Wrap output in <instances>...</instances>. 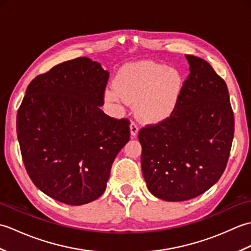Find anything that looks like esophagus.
<instances>
[{
	"mask_svg": "<svg viewBox=\"0 0 251 251\" xmlns=\"http://www.w3.org/2000/svg\"><path fill=\"white\" fill-rule=\"evenodd\" d=\"M129 128H130V135L132 137H136L137 134H138V131H139V128H138L137 124H135L134 122H131L130 125H129Z\"/></svg>",
	"mask_w": 251,
	"mask_h": 251,
	"instance_id": "esophagus-1",
	"label": "esophagus"
}]
</instances>
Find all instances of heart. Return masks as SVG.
<instances>
[{
	"label": "heart",
	"instance_id": "heart-1",
	"mask_svg": "<svg viewBox=\"0 0 251 251\" xmlns=\"http://www.w3.org/2000/svg\"><path fill=\"white\" fill-rule=\"evenodd\" d=\"M183 76L177 69L151 60L122 67L114 89L105 93L109 102L136 103V112L148 122L166 119L175 111L183 89Z\"/></svg>",
	"mask_w": 251,
	"mask_h": 251
}]
</instances>
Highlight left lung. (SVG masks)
Here are the masks:
<instances>
[{
  "instance_id": "obj_1",
  "label": "left lung",
  "mask_w": 251,
  "mask_h": 251,
  "mask_svg": "<svg viewBox=\"0 0 251 251\" xmlns=\"http://www.w3.org/2000/svg\"><path fill=\"white\" fill-rule=\"evenodd\" d=\"M190 74L170 117L139 131L149 191L167 201H188L225 172L234 136L226 82L201 58L185 55Z\"/></svg>"
}]
</instances>
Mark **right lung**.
<instances>
[{
  "mask_svg": "<svg viewBox=\"0 0 251 251\" xmlns=\"http://www.w3.org/2000/svg\"><path fill=\"white\" fill-rule=\"evenodd\" d=\"M109 72L79 57L36 76L17 113L25 167L43 193L79 206L103 194L112 164L129 141V121L100 109Z\"/></svg>",
  "mask_w": 251,
  "mask_h": 251,
  "instance_id": "obj_1",
  "label": "right lung"
}]
</instances>
